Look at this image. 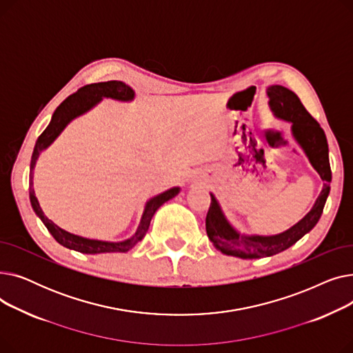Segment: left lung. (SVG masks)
<instances>
[{"label":"left lung","mask_w":353,"mask_h":353,"mask_svg":"<svg viewBox=\"0 0 353 353\" xmlns=\"http://www.w3.org/2000/svg\"><path fill=\"white\" fill-rule=\"evenodd\" d=\"M269 108L274 119L292 124L290 133L306 154L310 165L323 180V188L312 209L292 228L277 234H246L240 233L226 217L219 200L213 193L210 209L206 217V232L213 246L228 256L240 259H261L281 253L293 246L309 233L319 221L326 199L330 192L332 172L329 164V147L325 132L301 103L293 91L283 85L266 88Z\"/></svg>","instance_id":"left-lung-1"}]
</instances>
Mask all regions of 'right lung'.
<instances>
[{
	"label": "right lung",
	"instance_id": "obj_1",
	"mask_svg": "<svg viewBox=\"0 0 353 353\" xmlns=\"http://www.w3.org/2000/svg\"><path fill=\"white\" fill-rule=\"evenodd\" d=\"M103 99H111V100L121 101V103H132L136 99V92L128 84H125L123 81H117V80L96 83V84L81 87L77 92H74L72 96L67 97L57 108H55L47 128L35 141L34 152L31 156V163H30V201H31L32 210L35 212L37 216L41 219L44 226L48 229V232L52 234V237L57 240L61 246L71 249V250L80 252V253H85V254L128 252L130 249H133L145 236L148 226H150L152 217L156 213V210L163 205V203L169 201L170 199H173L174 196H177L180 193V188H172L169 190H165L160 194H156V196L148 199L144 205V210H143L137 230L134 232V234H132L128 239L120 240V242H108V240L88 239V237L70 233L55 225L52 220H50L44 214L40 203H39V199L35 197V192H34L32 179H34V169H35L37 160H39L40 154L44 150H47V148L55 141V139H57L63 133V130L74 119H77V117L88 113V111L91 108H94Z\"/></svg>",
	"mask_w": 353,
	"mask_h": 353
}]
</instances>
